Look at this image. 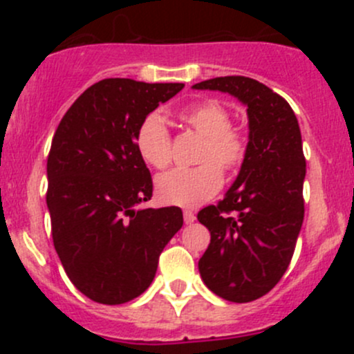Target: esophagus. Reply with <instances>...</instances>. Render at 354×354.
Segmentation results:
<instances>
[{
	"label": "esophagus",
	"instance_id": "1",
	"mask_svg": "<svg viewBox=\"0 0 354 354\" xmlns=\"http://www.w3.org/2000/svg\"><path fill=\"white\" fill-rule=\"evenodd\" d=\"M183 217H185V223H187V224H192L195 219H197V217H195V214L192 212V210H185Z\"/></svg>",
	"mask_w": 354,
	"mask_h": 354
}]
</instances>
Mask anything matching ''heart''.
Returning a JSON list of instances; mask_svg holds the SVG:
<instances>
[{
    "instance_id": "obj_1",
    "label": "heart",
    "mask_w": 354,
    "mask_h": 354,
    "mask_svg": "<svg viewBox=\"0 0 354 354\" xmlns=\"http://www.w3.org/2000/svg\"><path fill=\"white\" fill-rule=\"evenodd\" d=\"M178 120L202 137L197 162L192 169H174L156 181L160 202L180 207H197L212 198L223 187V173H233L245 162L248 140L240 128L231 124V113L217 101H202L185 106ZM135 147L142 159L156 169L171 162V133L159 114L142 120L135 133Z\"/></svg>"
}]
</instances>
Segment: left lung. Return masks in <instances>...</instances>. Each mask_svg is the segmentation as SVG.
<instances>
[{
    "mask_svg": "<svg viewBox=\"0 0 354 354\" xmlns=\"http://www.w3.org/2000/svg\"><path fill=\"white\" fill-rule=\"evenodd\" d=\"M198 91L234 95L248 114V152L233 187L198 221L210 231L198 260L205 286L248 303L267 295L286 272L305 216L306 160L295 111L284 97L248 77H217Z\"/></svg>",
    "mask_w": 354,
    "mask_h": 354,
    "instance_id": "left-lung-1",
    "label": "left lung"
}]
</instances>
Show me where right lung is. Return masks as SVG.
<instances>
[{
    "instance_id": "add662e5",
    "label": "right lung",
    "mask_w": 354,
    "mask_h": 354,
    "mask_svg": "<svg viewBox=\"0 0 354 354\" xmlns=\"http://www.w3.org/2000/svg\"><path fill=\"white\" fill-rule=\"evenodd\" d=\"M183 87L106 78L56 128L46 194L53 243L66 276L92 301L121 305L140 296L183 226L180 207L138 209L152 197V176L135 147L142 120Z\"/></svg>"
}]
</instances>
